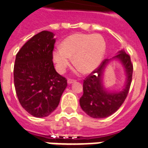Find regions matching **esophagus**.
Returning <instances> with one entry per match:
<instances>
[{
    "label": "esophagus",
    "instance_id": "obj_1",
    "mask_svg": "<svg viewBox=\"0 0 148 148\" xmlns=\"http://www.w3.org/2000/svg\"><path fill=\"white\" fill-rule=\"evenodd\" d=\"M75 80H71V79H68V84H74Z\"/></svg>",
    "mask_w": 148,
    "mask_h": 148
}]
</instances>
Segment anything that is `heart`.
I'll return each instance as SVG.
<instances>
[{
  "label": "heart",
  "instance_id": "heart-1",
  "mask_svg": "<svg viewBox=\"0 0 148 148\" xmlns=\"http://www.w3.org/2000/svg\"><path fill=\"white\" fill-rule=\"evenodd\" d=\"M106 50V42L99 34H74L64 40L53 53L57 71L63 73L71 62L86 74L95 71L101 64Z\"/></svg>",
  "mask_w": 148,
  "mask_h": 148
}]
</instances>
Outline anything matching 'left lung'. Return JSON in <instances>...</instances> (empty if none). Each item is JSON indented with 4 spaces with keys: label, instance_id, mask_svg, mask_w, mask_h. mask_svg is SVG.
<instances>
[{
    "label": "left lung",
    "instance_id": "8db88e82",
    "mask_svg": "<svg viewBox=\"0 0 148 148\" xmlns=\"http://www.w3.org/2000/svg\"><path fill=\"white\" fill-rule=\"evenodd\" d=\"M113 60H118L125 73V83L119 90H109L103 84L105 69ZM133 66L130 56L123 49L117 52L112 59H105L96 70L84 81V95L80 99L82 110L92 118H105L120 108L130 90Z\"/></svg>",
    "mask_w": 148,
    "mask_h": 148
}]
</instances>
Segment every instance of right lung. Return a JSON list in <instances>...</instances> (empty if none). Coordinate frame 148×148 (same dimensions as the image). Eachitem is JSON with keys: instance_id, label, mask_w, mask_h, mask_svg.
I'll return each instance as SVG.
<instances>
[{"instance_id": "right-lung-1", "label": "right lung", "mask_w": 148, "mask_h": 148, "mask_svg": "<svg viewBox=\"0 0 148 148\" xmlns=\"http://www.w3.org/2000/svg\"><path fill=\"white\" fill-rule=\"evenodd\" d=\"M55 34L40 32L25 43L16 56L13 77L22 108L35 117H45L56 110L67 86V80L53 62Z\"/></svg>"}]
</instances>
